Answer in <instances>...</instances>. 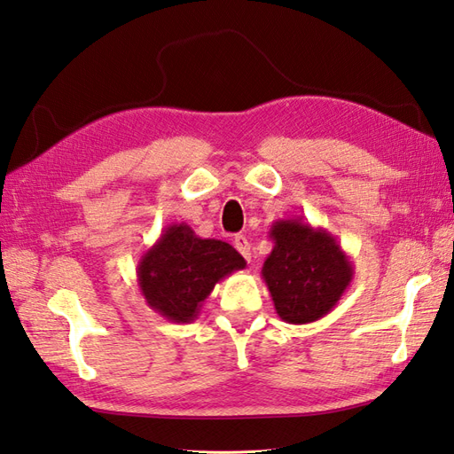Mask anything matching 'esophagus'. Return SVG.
Masks as SVG:
<instances>
[{
  "label": "esophagus",
  "mask_w": 454,
  "mask_h": 454,
  "mask_svg": "<svg viewBox=\"0 0 454 454\" xmlns=\"http://www.w3.org/2000/svg\"><path fill=\"white\" fill-rule=\"evenodd\" d=\"M234 247H236L247 261H251V244H249V239H247L244 234H238V236L234 238Z\"/></svg>",
  "instance_id": "1"
}]
</instances>
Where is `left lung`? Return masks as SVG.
<instances>
[{
    "label": "left lung",
    "instance_id": "1",
    "mask_svg": "<svg viewBox=\"0 0 454 454\" xmlns=\"http://www.w3.org/2000/svg\"><path fill=\"white\" fill-rule=\"evenodd\" d=\"M272 251L261 277L278 317L292 325L313 323L333 308L354 278V265L325 228L303 218L277 220L269 230Z\"/></svg>",
    "mask_w": 454,
    "mask_h": 454
}]
</instances>
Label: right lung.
Wrapping results in <instances>:
<instances>
[{
    "instance_id": "right-lung-1",
    "label": "right lung",
    "mask_w": 454,
    "mask_h": 454,
    "mask_svg": "<svg viewBox=\"0 0 454 454\" xmlns=\"http://www.w3.org/2000/svg\"><path fill=\"white\" fill-rule=\"evenodd\" d=\"M246 259L226 241L205 239L185 223L164 228L137 265V284L146 305L172 323L197 319L216 284Z\"/></svg>"
}]
</instances>
